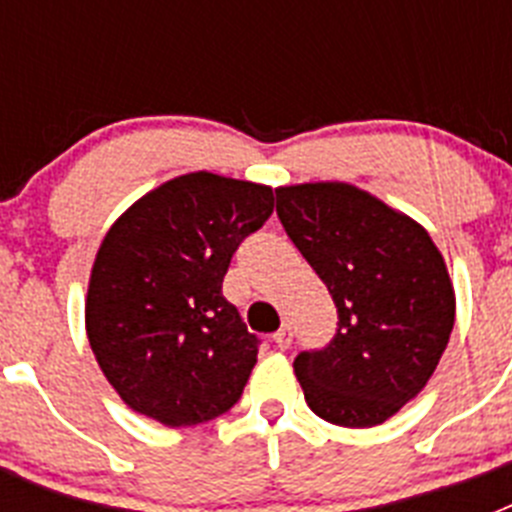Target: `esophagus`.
<instances>
[{"instance_id":"34e87169","label":"esophagus","mask_w":512,"mask_h":512,"mask_svg":"<svg viewBox=\"0 0 512 512\" xmlns=\"http://www.w3.org/2000/svg\"><path fill=\"white\" fill-rule=\"evenodd\" d=\"M274 343H277L279 348H289V343H292V328H289V325H282V328L274 333Z\"/></svg>"}]
</instances>
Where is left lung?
I'll return each mask as SVG.
<instances>
[{"instance_id":"8db88e82","label":"left lung","mask_w":512,"mask_h":512,"mask_svg":"<svg viewBox=\"0 0 512 512\" xmlns=\"http://www.w3.org/2000/svg\"><path fill=\"white\" fill-rule=\"evenodd\" d=\"M277 215L338 310L333 341L295 359L307 405L343 428L384 423L428 384L454 328L441 251L413 217L343 182L279 187Z\"/></svg>"}]
</instances>
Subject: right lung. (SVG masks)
Instances as JSON below:
<instances>
[{
  "label": "right lung",
  "instance_id": "obj_1",
  "mask_svg": "<svg viewBox=\"0 0 512 512\" xmlns=\"http://www.w3.org/2000/svg\"><path fill=\"white\" fill-rule=\"evenodd\" d=\"M271 212V187L194 171L140 197L107 230L89 277L87 336L135 413L184 428L241 400L259 338L223 297V279Z\"/></svg>",
  "mask_w": 512,
  "mask_h": 512
}]
</instances>
